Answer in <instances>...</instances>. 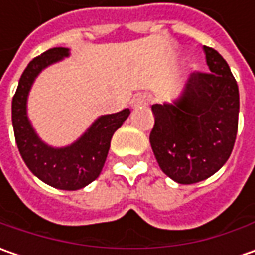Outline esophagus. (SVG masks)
I'll return each mask as SVG.
<instances>
[{
	"mask_svg": "<svg viewBox=\"0 0 255 255\" xmlns=\"http://www.w3.org/2000/svg\"><path fill=\"white\" fill-rule=\"evenodd\" d=\"M150 99H152L150 95H147V93H139V95H136L132 99V106L133 108H142V106H146V105L150 103Z\"/></svg>",
	"mask_w": 255,
	"mask_h": 255,
	"instance_id": "34e87169",
	"label": "esophagus"
}]
</instances>
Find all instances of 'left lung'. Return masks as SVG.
Listing matches in <instances>:
<instances>
[{"instance_id":"1","label":"left lung","mask_w":255,"mask_h":255,"mask_svg":"<svg viewBox=\"0 0 255 255\" xmlns=\"http://www.w3.org/2000/svg\"><path fill=\"white\" fill-rule=\"evenodd\" d=\"M203 49L210 74H191L177 99L152 106L154 157L180 184L199 183L220 170L239 128L240 96L230 66L216 49Z\"/></svg>"}]
</instances>
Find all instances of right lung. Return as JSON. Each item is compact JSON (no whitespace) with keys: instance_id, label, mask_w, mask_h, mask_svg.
Returning <instances> with one entry per match:
<instances>
[{"instance_id":"add662e5","label":"right lung","mask_w":255,"mask_h":255,"mask_svg":"<svg viewBox=\"0 0 255 255\" xmlns=\"http://www.w3.org/2000/svg\"><path fill=\"white\" fill-rule=\"evenodd\" d=\"M68 56V48H52L28 64L12 98V126L18 150L28 169L39 180L55 189L79 190L101 174L113 133L128 119L130 111L123 109L118 113L99 116L69 146L54 147L41 140L28 118V95L36 76L45 68Z\"/></svg>"}]
</instances>
